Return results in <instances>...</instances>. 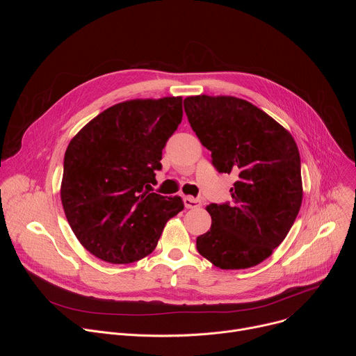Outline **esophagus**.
<instances>
[{
  "instance_id": "1",
  "label": "esophagus",
  "mask_w": 356,
  "mask_h": 356,
  "mask_svg": "<svg viewBox=\"0 0 356 356\" xmlns=\"http://www.w3.org/2000/svg\"><path fill=\"white\" fill-rule=\"evenodd\" d=\"M184 206L186 209H197L201 206V200L195 198L193 195H186L184 197Z\"/></svg>"
}]
</instances>
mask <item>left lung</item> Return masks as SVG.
<instances>
[{"label": "left lung", "instance_id": "8db88e82", "mask_svg": "<svg viewBox=\"0 0 356 356\" xmlns=\"http://www.w3.org/2000/svg\"><path fill=\"white\" fill-rule=\"evenodd\" d=\"M190 127L220 173H235L232 202L210 204L197 250L220 269L252 268L289 234L302 200L298 147L272 117L229 95L184 98Z\"/></svg>", "mask_w": 356, "mask_h": 356}]
</instances>
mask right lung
Returning a JSON list of instances; mask_svg holds the SVG:
<instances>
[{
  "instance_id": "obj_1",
  "label": "right lung",
  "mask_w": 356,
  "mask_h": 356,
  "mask_svg": "<svg viewBox=\"0 0 356 356\" xmlns=\"http://www.w3.org/2000/svg\"><path fill=\"white\" fill-rule=\"evenodd\" d=\"M181 117V97L124 101L70 140L62 204L74 235L98 259L132 264L145 258L166 222L184 209L179 195L149 193Z\"/></svg>"
}]
</instances>
